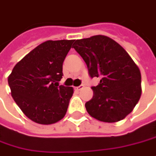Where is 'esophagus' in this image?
I'll use <instances>...</instances> for the list:
<instances>
[{
	"label": "esophagus",
	"instance_id": "1",
	"mask_svg": "<svg viewBox=\"0 0 156 156\" xmlns=\"http://www.w3.org/2000/svg\"><path fill=\"white\" fill-rule=\"evenodd\" d=\"M83 87H84V85H80V86H78V87H76V89H77L78 91H79V90H81Z\"/></svg>",
	"mask_w": 156,
	"mask_h": 156
}]
</instances>
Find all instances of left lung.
I'll use <instances>...</instances> for the list:
<instances>
[{
	"label": "left lung",
	"mask_w": 156,
	"mask_h": 156,
	"mask_svg": "<svg viewBox=\"0 0 156 156\" xmlns=\"http://www.w3.org/2000/svg\"><path fill=\"white\" fill-rule=\"evenodd\" d=\"M73 48L86 62L90 77L101 78L86 103L88 114L105 123L124 119L141 95L139 67L123 47L104 35L75 40Z\"/></svg>",
	"instance_id": "1"
}]
</instances>
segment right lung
<instances>
[{
    "label": "right lung",
    "instance_id": "add662e5",
    "mask_svg": "<svg viewBox=\"0 0 156 156\" xmlns=\"http://www.w3.org/2000/svg\"><path fill=\"white\" fill-rule=\"evenodd\" d=\"M73 40L47 41L19 61L9 76L11 95L23 113L40 124H52L67 112L73 88L60 86L62 63Z\"/></svg>",
    "mask_w": 156,
    "mask_h": 156
}]
</instances>
